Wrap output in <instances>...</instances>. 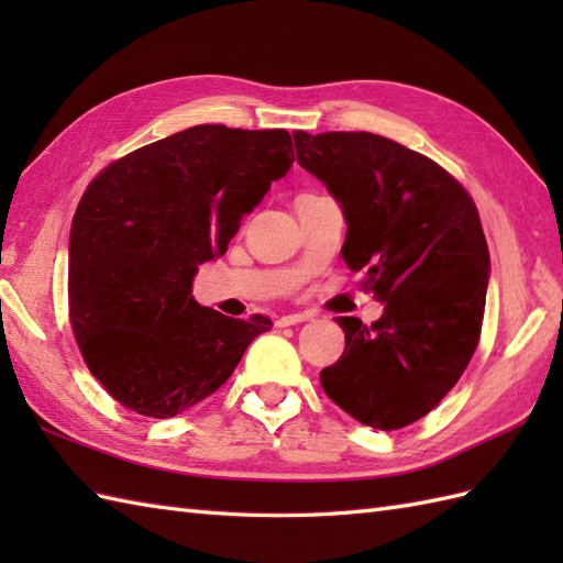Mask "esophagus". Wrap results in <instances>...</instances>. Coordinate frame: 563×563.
Returning <instances> with one entry per match:
<instances>
[{"label": "esophagus", "instance_id": "obj_1", "mask_svg": "<svg viewBox=\"0 0 563 563\" xmlns=\"http://www.w3.org/2000/svg\"><path fill=\"white\" fill-rule=\"evenodd\" d=\"M309 319H312V314H307V312L285 314V317H278V321H275V327H295V324H302V321H309Z\"/></svg>", "mask_w": 563, "mask_h": 563}]
</instances>
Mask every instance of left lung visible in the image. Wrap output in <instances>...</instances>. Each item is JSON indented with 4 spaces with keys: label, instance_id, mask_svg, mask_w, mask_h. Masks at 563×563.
<instances>
[{
    "label": "left lung",
    "instance_id": "obj_1",
    "mask_svg": "<svg viewBox=\"0 0 563 563\" xmlns=\"http://www.w3.org/2000/svg\"><path fill=\"white\" fill-rule=\"evenodd\" d=\"M297 164L339 200L345 266L385 302L373 327L339 317L345 351L321 387L345 413L397 430L435 409L479 343L486 236L470 194L433 159L373 133L295 130Z\"/></svg>",
    "mask_w": 563,
    "mask_h": 563
}]
</instances>
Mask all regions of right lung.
<instances>
[{
  "label": "right lung",
  "mask_w": 563,
  "mask_h": 563,
  "mask_svg": "<svg viewBox=\"0 0 563 563\" xmlns=\"http://www.w3.org/2000/svg\"><path fill=\"white\" fill-rule=\"evenodd\" d=\"M288 130L196 125L130 152L84 190L69 232V321L125 409L172 418L220 389L273 324L194 300L244 214L292 166Z\"/></svg>",
  "instance_id": "add662e5"
}]
</instances>
